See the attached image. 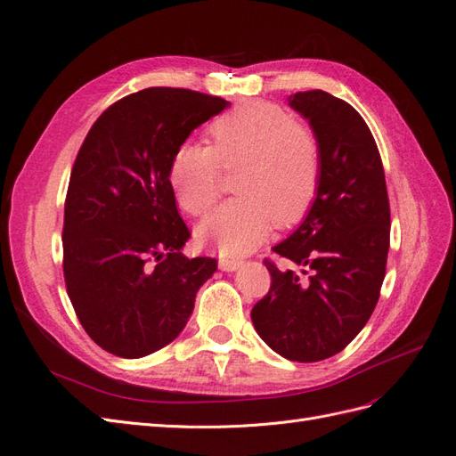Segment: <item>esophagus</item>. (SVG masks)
Masks as SVG:
<instances>
[{"instance_id":"34e87169","label":"esophagus","mask_w":456,"mask_h":456,"mask_svg":"<svg viewBox=\"0 0 456 456\" xmlns=\"http://www.w3.org/2000/svg\"><path fill=\"white\" fill-rule=\"evenodd\" d=\"M243 262L240 258H233V256H220L218 258V268L224 270V272H236L238 268H241Z\"/></svg>"}]
</instances>
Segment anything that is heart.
Masks as SVG:
<instances>
[{"label":"heart","mask_w":456,"mask_h":456,"mask_svg":"<svg viewBox=\"0 0 456 456\" xmlns=\"http://www.w3.org/2000/svg\"><path fill=\"white\" fill-rule=\"evenodd\" d=\"M211 146L186 142L175 151L169 183L183 209L203 215L218 196V163L241 169V196L220 203L198 233L224 255L253 251L272 226L305 218L322 181V148L315 134L266 101H249L220 116L209 129Z\"/></svg>","instance_id":"1"}]
</instances>
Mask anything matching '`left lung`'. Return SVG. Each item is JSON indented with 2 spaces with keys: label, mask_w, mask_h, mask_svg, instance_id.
Returning a JSON list of instances; mask_svg holds the SVG:
<instances>
[{
  "label": "left lung",
  "mask_w": 456,
  "mask_h": 456,
  "mask_svg": "<svg viewBox=\"0 0 456 456\" xmlns=\"http://www.w3.org/2000/svg\"><path fill=\"white\" fill-rule=\"evenodd\" d=\"M322 148L317 198L300 226L273 247L297 266L272 275L253 306L258 337L291 362L342 352L375 310L390 249V203L375 139L363 118L325 91L289 96Z\"/></svg>",
  "instance_id": "1"
}]
</instances>
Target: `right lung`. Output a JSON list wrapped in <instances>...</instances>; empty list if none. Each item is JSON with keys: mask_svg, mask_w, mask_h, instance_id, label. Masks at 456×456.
I'll use <instances>...</instances> for the list:
<instances>
[{"mask_svg": "<svg viewBox=\"0 0 456 456\" xmlns=\"http://www.w3.org/2000/svg\"><path fill=\"white\" fill-rule=\"evenodd\" d=\"M230 102L190 89L150 87L110 106L81 144L64 205V281L87 335L136 360L186 327L200 287L216 272L188 258L176 211L175 151Z\"/></svg>", "mask_w": 456, "mask_h": 456, "instance_id": "add662e5", "label": "right lung"}]
</instances>
